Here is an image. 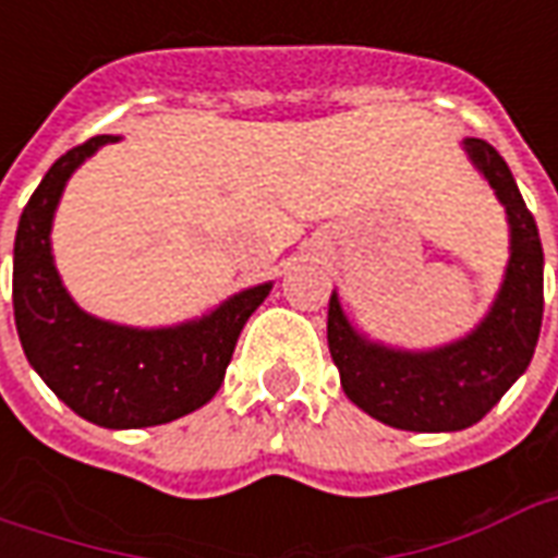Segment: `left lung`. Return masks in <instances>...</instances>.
Wrapping results in <instances>:
<instances>
[{
  "label": "left lung",
  "mask_w": 558,
  "mask_h": 558,
  "mask_svg": "<svg viewBox=\"0 0 558 558\" xmlns=\"http://www.w3.org/2000/svg\"><path fill=\"white\" fill-rule=\"evenodd\" d=\"M466 151L505 203L511 223V263L499 299L466 340L436 352H395L359 338L338 299L328 302V350L347 398L398 430H463L502 400L529 367L544 316V251L532 211L502 155L466 140Z\"/></svg>",
  "instance_id": "1"
}]
</instances>
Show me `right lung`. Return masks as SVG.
<instances>
[{
  "label": "right lung",
  "mask_w": 558,
  "mask_h": 558,
  "mask_svg": "<svg viewBox=\"0 0 558 558\" xmlns=\"http://www.w3.org/2000/svg\"><path fill=\"white\" fill-rule=\"evenodd\" d=\"M80 143L47 170L14 239V323L29 364L80 418L125 430L167 424L215 398L247 316L271 283L244 290L199 323L158 331L83 314L56 275L50 223L68 175L104 143Z\"/></svg>",
  "instance_id": "add662e5"
}]
</instances>
